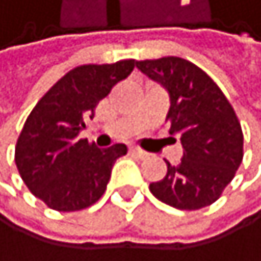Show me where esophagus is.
<instances>
[{
    "instance_id": "esophagus-1",
    "label": "esophagus",
    "mask_w": 261,
    "mask_h": 261,
    "mask_svg": "<svg viewBox=\"0 0 261 261\" xmlns=\"http://www.w3.org/2000/svg\"><path fill=\"white\" fill-rule=\"evenodd\" d=\"M129 153L135 154V156L141 158V160L148 156V153H146V151H143V150H140V148H129Z\"/></svg>"
}]
</instances>
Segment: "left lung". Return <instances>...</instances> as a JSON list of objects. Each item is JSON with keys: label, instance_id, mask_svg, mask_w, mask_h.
Masks as SVG:
<instances>
[{"label": "left lung", "instance_id": "1", "mask_svg": "<svg viewBox=\"0 0 261 261\" xmlns=\"http://www.w3.org/2000/svg\"><path fill=\"white\" fill-rule=\"evenodd\" d=\"M136 68L168 91L166 121L183 146L181 162H166L168 171L150 185V192L178 210L212 205L243 160V133L231 105L217 83L187 60L166 56L136 61Z\"/></svg>", "mask_w": 261, "mask_h": 261}]
</instances>
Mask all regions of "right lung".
<instances>
[{"label":"right lung","mask_w":261,"mask_h":261,"mask_svg":"<svg viewBox=\"0 0 261 261\" xmlns=\"http://www.w3.org/2000/svg\"><path fill=\"white\" fill-rule=\"evenodd\" d=\"M135 60L83 65L66 73L30 113L14 151L18 171L30 192L58 212H78L96 203L107 190L115 162L128 148H98L80 140L86 118Z\"/></svg>","instance_id":"1"}]
</instances>
